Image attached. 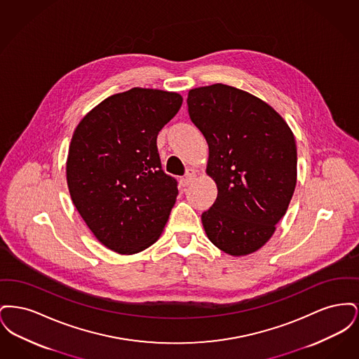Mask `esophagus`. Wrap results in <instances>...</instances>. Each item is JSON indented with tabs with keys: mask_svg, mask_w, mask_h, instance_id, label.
Masks as SVG:
<instances>
[{
	"mask_svg": "<svg viewBox=\"0 0 359 359\" xmlns=\"http://www.w3.org/2000/svg\"><path fill=\"white\" fill-rule=\"evenodd\" d=\"M195 177H196V172H195V170H192V168L187 170V172H186V176H184V179H183L184 186H189V184H192V183H194V180H195Z\"/></svg>",
	"mask_w": 359,
	"mask_h": 359,
	"instance_id": "esophagus-1",
	"label": "esophagus"
}]
</instances>
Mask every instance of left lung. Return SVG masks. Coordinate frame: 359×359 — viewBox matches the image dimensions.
<instances>
[{
    "label": "left lung",
    "mask_w": 359,
    "mask_h": 359,
    "mask_svg": "<svg viewBox=\"0 0 359 359\" xmlns=\"http://www.w3.org/2000/svg\"><path fill=\"white\" fill-rule=\"evenodd\" d=\"M187 104L208 144L205 173L218 188L202 214L205 234L230 256L252 255L273 236L293 196L294 136L271 104L233 86L192 88Z\"/></svg>",
    "instance_id": "8db88e82"
}]
</instances>
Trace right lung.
Returning a JSON list of instances; mask_svg holds the SVG:
<instances>
[{"label": "right lung", "mask_w": 359, "mask_h": 359, "mask_svg": "<svg viewBox=\"0 0 359 359\" xmlns=\"http://www.w3.org/2000/svg\"><path fill=\"white\" fill-rule=\"evenodd\" d=\"M183 97L133 87L90 110L78 123L66 163L72 203L107 249L136 255L160 238L177 196L161 170L157 135Z\"/></svg>", "instance_id": "add662e5"}]
</instances>
